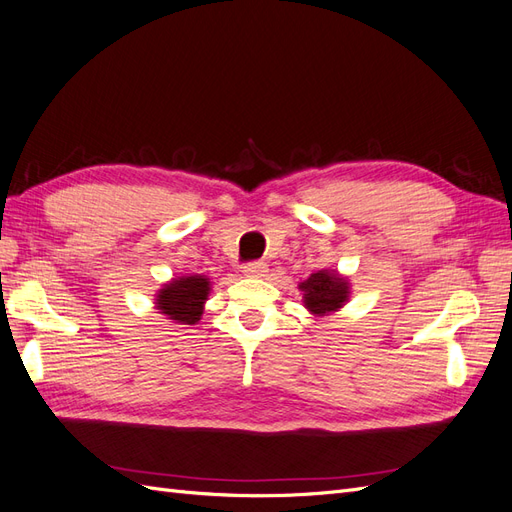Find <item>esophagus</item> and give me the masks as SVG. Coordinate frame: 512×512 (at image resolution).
<instances>
[{
  "instance_id": "esophagus-1",
  "label": "esophagus",
  "mask_w": 512,
  "mask_h": 512,
  "mask_svg": "<svg viewBox=\"0 0 512 512\" xmlns=\"http://www.w3.org/2000/svg\"><path fill=\"white\" fill-rule=\"evenodd\" d=\"M244 276H248V279H264V276H268V264H264V261L248 264L244 266Z\"/></svg>"
}]
</instances>
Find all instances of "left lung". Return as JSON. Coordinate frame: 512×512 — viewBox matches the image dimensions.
Masks as SVG:
<instances>
[{
	"label": "left lung",
	"mask_w": 512,
	"mask_h": 512,
	"mask_svg": "<svg viewBox=\"0 0 512 512\" xmlns=\"http://www.w3.org/2000/svg\"><path fill=\"white\" fill-rule=\"evenodd\" d=\"M298 289L302 291L304 309L313 317H328L341 311L352 296L349 279L337 270H317L304 279Z\"/></svg>",
	"instance_id": "obj_1"
}]
</instances>
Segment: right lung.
<instances>
[{
  "label": "right lung",
  "instance_id": "1",
  "mask_svg": "<svg viewBox=\"0 0 512 512\" xmlns=\"http://www.w3.org/2000/svg\"><path fill=\"white\" fill-rule=\"evenodd\" d=\"M212 291V281L203 274H186L167 281L154 294V309L173 324L195 326Z\"/></svg>",
  "mask_w": 512,
  "mask_h": 512
}]
</instances>
